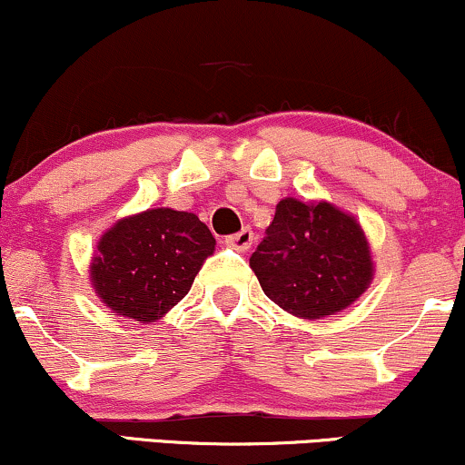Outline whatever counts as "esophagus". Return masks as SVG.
<instances>
[{
  "mask_svg": "<svg viewBox=\"0 0 465 465\" xmlns=\"http://www.w3.org/2000/svg\"><path fill=\"white\" fill-rule=\"evenodd\" d=\"M252 239H254V232L250 231V228H242L239 232L226 237V243L231 245V248L239 250V252H245V250H250V245H252Z\"/></svg>",
  "mask_w": 465,
  "mask_h": 465,
  "instance_id": "34e87169",
  "label": "esophagus"
}]
</instances>
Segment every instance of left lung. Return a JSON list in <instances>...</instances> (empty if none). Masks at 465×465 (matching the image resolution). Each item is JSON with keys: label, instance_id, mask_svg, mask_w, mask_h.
<instances>
[{"label": "left lung", "instance_id": "8db88e82", "mask_svg": "<svg viewBox=\"0 0 465 465\" xmlns=\"http://www.w3.org/2000/svg\"><path fill=\"white\" fill-rule=\"evenodd\" d=\"M250 267L272 302L304 320L346 309L372 281L361 226L329 202H278Z\"/></svg>", "mask_w": 465, "mask_h": 465}]
</instances>
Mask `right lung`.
I'll use <instances>...</instances> for the list:
<instances>
[{"mask_svg":"<svg viewBox=\"0 0 465 465\" xmlns=\"http://www.w3.org/2000/svg\"><path fill=\"white\" fill-rule=\"evenodd\" d=\"M213 250L215 239L198 215L152 209L114 223L104 234L91 282L114 313L145 324L187 296Z\"/></svg>","mask_w":465,"mask_h":465,"instance_id":"1","label":"right lung"}]
</instances>
